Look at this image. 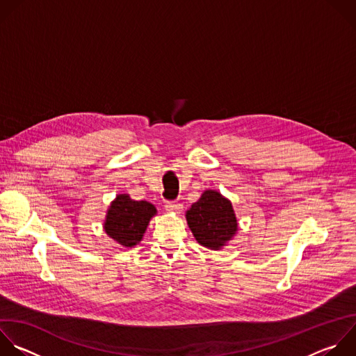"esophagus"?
<instances>
[{"instance_id": "esophagus-1", "label": "esophagus", "mask_w": 356, "mask_h": 356, "mask_svg": "<svg viewBox=\"0 0 356 356\" xmlns=\"http://www.w3.org/2000/svg\"><path fill=\"white\" fill-rule=\"evenodd\" d=\"M165 208H166V211H170V212H176V213H179V212H181L183 205H181V204H179V202L169 201V202H166V204H165Z\"/></svg>"}]
</instances>
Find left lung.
Segmentation results:
<instances>
[{
  "label": "left lung",
  "mask_w": 356,
  "mask_h": 356,
  "mask_svg": "<svg viewBox=\"0 0 356 356\" xmlns=\"http://www.w3.org/2000/svg\"><path fill=\"white\" fill-rule=\"evenodd\" d=\"M186 218L197 242L213 250L225 246L238 230L230 201L212 190L204 191L186 212Z\"/></svg>",
  "instance_id": "8db88e82"
}]
</instances>
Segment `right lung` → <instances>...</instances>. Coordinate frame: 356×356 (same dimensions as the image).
Returning a JSON list of instances; mask_svg holds the SVG:
<instances>
[{"label": "right lung", "instance_id": "right-lung-1", "mask_svg": "<svg viewBox=\"0 0 356 356\" xmlns=\"http://www.w3.org/2000/svg\"><path fill=\"white\" fill-rule=\"evenodd\" d=\"M155 213L156 208L151 202L134 201L130 195L120 194L107 211L104 230L117 243L133 248L143 239Z\"/></svg>", "mask_w": 356, "mask_h": 356}]
</instances>
